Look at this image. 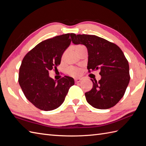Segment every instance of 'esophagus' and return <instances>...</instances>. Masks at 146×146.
I'll use <instances>...</instances> for the list:
<instances>
[{
    "instance_id": "1",
    "label": "esophagus",
    "mask_w": 146,
    "mask_h": 146,
    "mask_svg": "<svg viewBox=\"0 0 146 146\" xmlns=\"http://www.w3.org/2000/svg\"><path fill=\"white\" fill-rule=\"evenodd\" d=\"M82 80V79H81V78H77V79H75L74 80V81H75L76 83H80V82Z\"/></svg>"
}]
</instances>
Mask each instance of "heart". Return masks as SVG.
<instances>
[{
    "mask_svg": "<svg viewBox=\"0 0 146 146\" xmlns=\"http://www.w3.org/2000/svg\"><path fill=\"white\" fill-rule=\"evenodd\" d=\"M83 47H84L83 46H82V45H78V46L75 47V50L77 51L78 50H79L80 48H82ZM67 73L73 76H80L81 74V70L78 68L71 67V68H68V70H67Z\"/></svg>",
    "mask_w": 146,
    "mask_h": 146,
    "instance_id": "obj_1",
    "label": "heart"
}]
</instances>
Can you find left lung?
<instances>
[{
	"label": "left lung",
	"instance_id": "1",
	"mask_svg": "<svg viewBox=\"0 0 146 146\" xmlns=\"http://www.w3.org/2000/svg\"><path fill=\"white\" fill-rule=\"evenodd\" d=\"M74 44H83L88 52V70H100L101 79L95 80L91 91L85 93L87 102L96 109H107L124 96L130 76L128 62L118 46L95 35H71Z\"/></svg>",
	"mask_w": 146,
	"mask_h": 146
}]
</instances>
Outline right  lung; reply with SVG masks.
Instances as JSON below:
<instances>
[{"label":"right lung","instance_id":"obj_1","mask_svg":"<svg viewBox=\"0 0 146 146\" xmlns=\"http://www.w3.org/2000/svg\"><path fill=\"white\" fill-rule=\"evenodd\" d=\"M72 34L42 41L22 60L18 83L27 99L40 110L49 111L60 106L74 84L72 77L65 76L56 81L48 75V71L60 64L63 52L70 45Z\"/></svg>","mask_w":146,"mask_h":146}]
</instances>
